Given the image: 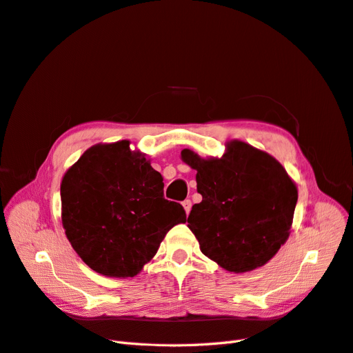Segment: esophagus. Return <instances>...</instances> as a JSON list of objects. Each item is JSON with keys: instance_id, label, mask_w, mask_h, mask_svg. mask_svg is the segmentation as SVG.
Masks as SVG:
<instances>
[{"instance_id": "1", "label": "esophagus", "mask_w": 353, "mask_h": 353, "mask_svg": "<svg viewBox=\"0 0 353 353\" xmlns=\"http://www.w3.org/2000/svg\"><path fill=\"white\" fill-rule=\"evenodd\" d=\"M182 207H184V210H185V213H187V214H190V211H191V207H192V203H191V200H185L184 203H182Z\"/></svg>"}]
</instances>
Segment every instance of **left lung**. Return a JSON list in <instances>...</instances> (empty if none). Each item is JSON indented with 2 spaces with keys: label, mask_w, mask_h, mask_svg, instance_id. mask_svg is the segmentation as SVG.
Segmentation results:
<instances>
[{
  "label": "left lung",
  "mask_w": 353,
  "mask_h": 353,
  "mask_svg": "<svg viewBox=\"0 0 353 353\" xmlns=\"http://www.w3.org/2000/svg\"><path fill=\"white\" fill-rule=\"evenodd\" d=\"M181 159L196 171L188 228L207 258L243 274L271 261L290 236L299 191L274 157L242 140L225 143L221 158H201L191 149Z\"/></svg>",
  "instance_id": "left-lung-1"
}]
</instances>
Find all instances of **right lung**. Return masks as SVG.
<instances>
[{
  "label": "right lung",
  "instance_id": "right-lung-1",
  "mask_svg": "<svg viewBox=\"0 0 353 353\" xmlns=\"http://www.w3.org/2000/svg\"><path fill=\"white\" fill-rule=\"evenodd\" d=\"M62 224L68 241L92 271L134 276L157 255L181 204L163 199V178L129 140L98 143L65 172Z\"/></svg>",
  "mask_w": 353,
  "mask_h": 353
}]
</instances>
